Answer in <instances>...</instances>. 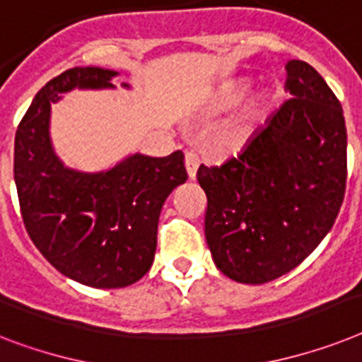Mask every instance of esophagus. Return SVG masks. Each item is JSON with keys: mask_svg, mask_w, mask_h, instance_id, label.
I'll list each match as a JSON object with an SVG mask.
<instances>
[{"mask_svg": "<svg viewBox=\"0 0 362 362\" xmlns=\"http://www.w3.org/2000/svg\"><path fill=\"white\" fill-rule=\"evenodd\" d=\"M185 166H187L188 177H196V172H198L199 166V155L196 153V151H187V153H185Z\"/></svg>", "mask_w": 362, "mask_h": 362, "instance_id": "1", "label": "esophagus"}]
</instances>
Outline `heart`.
Instances as JSON below:
<instances>
[{
  "instance_id": "heart-1",
  "label": "heart",
  "mask_w": 362,
  "mask_h": 362,
  "mask_svg": "<svg viewBox=\"0 0 362 362\" xmlns=\"http://www.w3.org/2000/svg\"><path fill=\"white\" fill-rule=\"evenodd\" d=\"M247 94V86L240 85V86H235V88H231V90H228L226 94L222 95V100H220V103L226 107L229 105H237V103H240L244 98H246Z\"/></svg>"
}]
</instances>
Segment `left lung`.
<instances>
[{
    "label": "left lung",
    "mask_w": 362,
    "mask_h": 362,
    "mask_svg": "<svg viewBox=\"0 0 362 362\" xmlns=\"http://www.w3.org/2000/svg\"><path fill=\"white\" fill-rule=\"evenodd\" d=\"M292 95L240 153L198 168L205 238L233 281L261 285L296 268L333 228L346 192V122L324 77L286 62Z\"/></svg>",
    "instance_id": "1"
}]
</instances>
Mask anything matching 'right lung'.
<instances>
[{"label": "right lung", "mask_w": 362, "mask_h": 362, "mask_svg": "<svg viewBox=\"0 0 362 362\" xmlns=\"http://www.w3.org/2000/svg\"><path fill=\"white\" fill-rule=\"evenodd\" d=\"M116 76L77 66L53 77L14 139V183L27 235L61 274L95 288L133 285L151 268L160 209L188 177L179 149L168 157L134 153L98 174L59 160L49 140L52 103L71 88H112Z\"/></svg>", "instance_id": "1"}]
</instances>
